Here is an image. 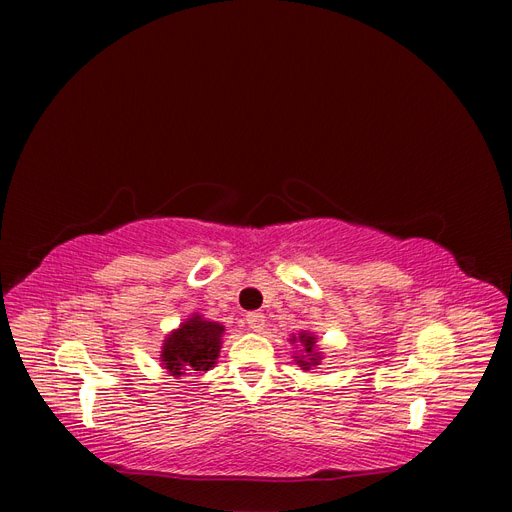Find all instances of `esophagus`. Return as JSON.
Listing matches in <instances>:
<instances>
[{
	"mask_svg": "<svg viewBox=\"0 0 512 512\" xmlns=\"http://www.w3.org/2000/svg\"><path fill=\"white\" fill-rule=\"evenodd\" d=\"M245 324H247V329H250V331L260 333L262 329H265V314L250 312V314L245 316Z\"/></svg>",
	"mask_w": 512,
	"mask_h": 512,
	"instance_id": "obj_1",
	"label": "esophagus"
}]
</instances>
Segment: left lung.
<instances>
[{
  "label": "left lung",
  "instance_id": "8db88e82",
  "mask_svg": "<svg viewBox=\"0 0 512 512\" xmlns=\"http://www.w3.org/2000/svg\"><path fill=\"white\" fill-rule=\"evenodd\" d=\"M290 342L294 344V342H299L301 344V350H299V354L294 356V361H297V365L301 367V369H312V367H316V365H320V359H322V354L318 352V348H316V335H312V333H307V331H303V333H299V337H290Z\"/></svg>",
  "mask_w": 512,
  "mask_h": 512
}]
</instances>
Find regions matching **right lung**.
<instances>
[{
	"label": "right lung",
	"mask_w": 512,
	"mask_h": 512,
	"mask_svg": "<svg viewBox=\"0 0 512 512\" xmlns=\"http://www.w3.org/2000/svg\"><path fill=\"white\" fill-rule=\"evenodd\" d=\"M222 335L224 324L192 314L164 339L160 354L164 369L175 378L194 371H209L220 356Z\"/></svg>",
	"instance_id": "right-lung-1"
}]
</instances>
